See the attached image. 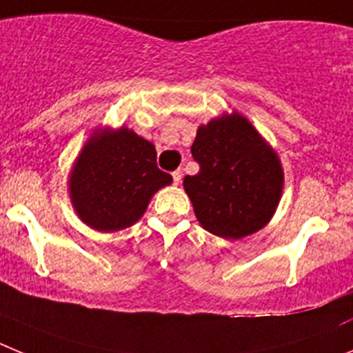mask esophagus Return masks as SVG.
Here are the masks:
<instances>
[{"label":"esophagus","mask_w":353,"mask_h":353,"mask_svg":"<svg viewBox=\"0 0 353 353\" xmlns=\"http://www.w3.org/2000/svg\"><path fill=\"white\" fill-rule=\"evenodd\" d=\"M172 179H174V184L181 183V179H183V174H181V170H176V172H172Z\"/></svg>","instance_id":"1"}]
</instances>
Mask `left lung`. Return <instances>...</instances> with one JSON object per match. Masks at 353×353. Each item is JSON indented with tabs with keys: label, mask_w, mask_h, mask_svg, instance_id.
Masks as SVG:
<instances>
[{
	"label": "left lung",
	"mask_w": 353,
	"mask_h": 353,
	"mask_svg": "<svg viewBox=\"0 0 353 353\" xmlns=\"http://www.w3.org/2000/svg\"><path fill=\"white\" fill-rule=\"evenodd\" d=\"M192 157L200 169L183 184L205 230L241 239L271 220L281 196L283 170L248 119L234 112L200 126Z\"/></svg>",
	"instance_id": "1"
}]
</instances>
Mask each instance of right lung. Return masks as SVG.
I'll use <instances>...</instances> for the list:
<instances>
[{
    "label": "right lung",
    "instance_id": "right-lung-1",
    "mask_svg": "<svg viewBox=\"0 0 353 353\" xmlns=\"http://www.w3.org/2000/svg\"><path fill=\"white\" fill-rule=\"evenodd\" d=\"M172 183L158 169L157 149L128 128L94 133L70 179V196L81 220L100 232L126 228L144 214L149 200Z\"/></svg>",
    "mask_w": 353,
    "mask_h": 353
}]
</instances>
